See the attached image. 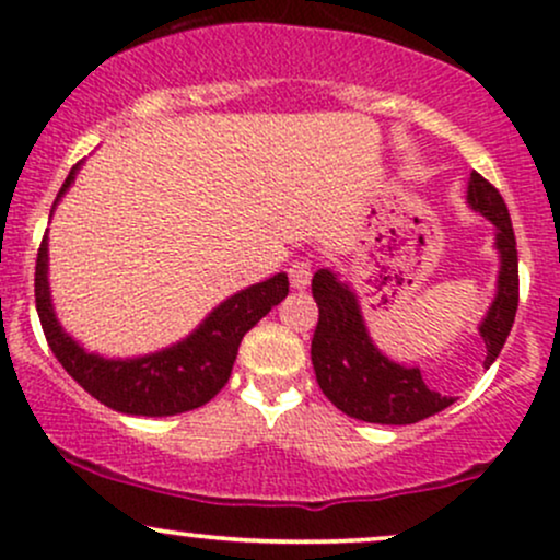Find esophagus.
<instances>
[{
    "label": "esophagus",
    "mask_w": 560,
    "mask_h": 560,
    "mask_svg": "<svg viewBox=\"0 0 560 560\" xmlns=\"http://www.w3.org/2000/svg\"><path fill=\"white\" fill-rule=\"evenodd\" d=\"M311 279H313V271H311V262L307 260H298L289 266V281H292L294 289H307L311 287Z\"/></svg>",
    "instance_id": "1"
}]
</instances>
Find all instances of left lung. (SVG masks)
I'll return each instance as SVG.
<instances>
[{
	"instance_id": "obj_1",
	"label": "left lung",
	"mask_w": 560,
	"mask_h": 560,
	"mask_svg": "<svg viewBox=\"0 0 560 560\" xmlns=\"http://www.w3.org/2000/svg\"><path fill=\"white\" fill-rule=\"evenodd\" d=\"M466 202L494 226V249L500 258L492 305L479 324L490 369L503 350L518 307V255L511 215L500 191L477 171L468 178ZM313 300L318 302V326L313 334L311 358L318 387L339 410L369 423H416L440 413L455 400L423 384L419 365L389 361L371 339L363 320L361 300L331 268L313 276Z\"/></svg>"
}]
</instances>
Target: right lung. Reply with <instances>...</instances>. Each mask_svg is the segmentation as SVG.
<instances>
[{
  "label": "right lung",
  "mask_w": 560,
  "mask_h": 560,
  "mask_svg": "<svg viewBox=\"0 0 560 560\" xmlns=\"http://www.w3.org/2000/svg\"><path fill=\"white\" fill-rule=\"evenodd\" d=\"M81 163L73 165L57 195L52 213ZM49 242L42 240L36 258V311L55 358L89 395L128 416H176L213 400L234 369L242 337L289 294L287 273H276L240 289L205 316L189 337L139 358H105L83 350L57 320L49 292Z\"/></svg>",
  "instance_id": "add662e5"
}]
</instances>
